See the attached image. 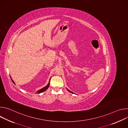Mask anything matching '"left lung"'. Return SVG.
<instances>
[{"instance_id":"8db88e82","label":"left lung","mask_w":128,"mask_h":128,"mask_svg":"<svg viewBox=\"0 0 128 128\" xmlns=\"http://www.w3.org/2000/svg\"><path fill=\"white\" fill-rule=\"evenodd\" d=\"M68 90V91H69V92H70V93H72V92H71V91H70V90Z\"/></svg>"}]
</instances>
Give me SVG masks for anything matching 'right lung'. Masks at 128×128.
Masks as SVG:
<instances>
[{"instance_id": "add662e5", "label": "right lung", "mask_w": 128, "mask_h": 128, "mask_svg": "<svg viewBox=\"0 0 128 128\" xmlns=\"http://www.w3.org/2000/svg\"><path fill=\"white\" fill-rule=\"evenodd\" d=\"M50 81H49V82H48V84L45 87H44V88H42V89L40 90H38V94L41 93H42V92H44V90H47V89L48 88V86H50ZM12 82H13V83L14 84V82L12 80Z\"/></svg>"}]
</instances>
